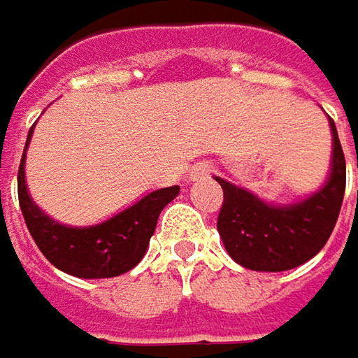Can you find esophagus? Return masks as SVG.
Returning a JSON list of instances; mask_svg holds the SVG:
<instances>
[{
	"label": "esophagus",
	"mask_w": 358,
	"mask_h": 358,
	"mask_svg": "<svg viewBox=\"0 0 358 358\" xmlns=\"http://www.w3.org/2000/svg\"><path fill=\"white\" fill-rule=\"evenodd\" d=\"M215 173V165L210 162H201L196 163L191 171V179H207L208 175Z\"/></svg>",
	"instance_id": "esophagus-1"
}]
</instances>
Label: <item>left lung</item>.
I'll return each mask as SVG.
<instances>
[{
    "mask_svg": "<svg viewBox=\"0 0 358 358\" xmlns=\"http://www.w3.org/2000/svg\"><path fill=\"white\" fill-rule=\"evenodd\" d=\"M331 129L329 181L315 195L292 207L266 205L248 191L217 177L224 193L217 229L234 262L256 272H284L311 260L327 244L339 218L347 181L345 153L333 120Z\"/></svg>",
    "mask_w": 358,
    "mask_h": 358,
    "instance_id": "left-lung-1",
    "label": "left lung"
}]
</instances>
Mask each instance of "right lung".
I'll use <instances>...</instances> for the list:
<instances>
[{"mask_svg": "<svg viewBox=\"0 0 358 358\" xmlns=\"http://www.w3.org/2000/svg\"><path fill=\"white\" fill-rule=\"evenodd\" d=\"M33 128L29 129L27 143ZM27 151V145H25ZM25 151L17 171L19 207L29 232L55 268L76 278H114L138 266L163 207L179 195V185L153 191L114 218L88 229H71L50 220L31 201L25 185Z\"/></svg>", "mask_w": 358, "mask_h": 358, "instance_id": "obj_1", "label": "right lung"}]
</instances>
